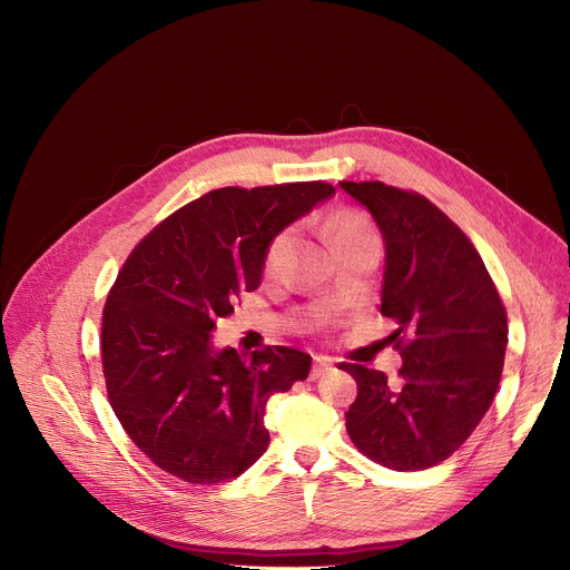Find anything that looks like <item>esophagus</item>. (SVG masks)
Instances as JSON below:
<instances>
[{
	"mask_svg": "<svg viewBox=\"0 0 570 570\" xmlns=\"http://www.w3.org/2000/svg\"><path fill=\"white\" fill-rule=\"evenodd\" d=\"M333 368V362L328 357H315L313 360V368H311V380H317L322 377L326 371Z\"/></svg>",
	"mask_w": 570,
	"mask_h": 570,
	"instance_id": "obj_1",
	"label": "esophagus"
}]
</instances>
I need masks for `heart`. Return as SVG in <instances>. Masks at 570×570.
Masks as SVG:
<instances>
[{
	"label": "heart",
	"instance_id": "heart-1",
	"mask_svg": "<svg viewBox=\"0 0 570 570\" xmlns=\"http://www.w3.org/2000/svg\"><path fill=\"white\" fill-rule=\"evenodd\" d=\"M326 233L337 248L351 239L377 237L371 222L366 217H362L360 213H342L337 217H331L326 224ZM293 242H295L293 228H284L271 239V244L266 248V257H264V268L268 275H277L282 271L284 262L293 248Z\"/></svg>",
	"mask_w": 570,
	"mask_h": 570
}]
</instances>
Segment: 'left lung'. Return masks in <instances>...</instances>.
I'll return each instance as SVG.
<instances>
[{
	"mask_svg": "<svg viewBox=\"0 0 570 570\" xmlns=\"http://www.w3.org/2000/svg\"><path fill=\"white\" fill-rule=\"evenodd\" d=\"M386 242L382 315L397 322L400 386L342 362L357 382L346 431L368 460L424 471L449 460L498 393L509 324L504 302L466 233L431 199L384 181H340Z\"/></svg>",
	"mask_w": 570,
	"mask_h": 570,
	"instance_id": "1",
	"label": "left lung"
}]
</instances>
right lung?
I'll return each instance as SVG.
<instances>
[{"label":"right lung","mask_w":570,"mask_h":570,"mask_svg":"<svg viewBox=\"0 0 570 570\" xmlns=\"http://www.w3.org/2000/svg\"><path fill=\"white\" fill-rule=\"evenodd\" d=\"M333 193L326 181L210 190L159 222L119 268L101 317L106 393L168 475L217 484L266 451V404L308 377L311 355L215 351L210 333L259 286L271 239Z\"/></svg>","instance_id":"add662e5"}]
</instances>
